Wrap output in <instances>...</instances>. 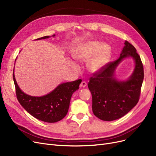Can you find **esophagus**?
<instances>
[{"instance_id": "esophagus-1", "label": "esophagus", "mask_w": 156, "mask_h": 156, "mask_svg": "<svg viewBox=\"0 0 156 156\" xmlns=\"http://www.w3.org/2000/svg\"><path fill=\"white\" fill-rule=\"evenodd\" d=\"M87 86V83L85 81H82L81 83L80 84V87L81 88H84Z\"/></svg>"}]
</instances>
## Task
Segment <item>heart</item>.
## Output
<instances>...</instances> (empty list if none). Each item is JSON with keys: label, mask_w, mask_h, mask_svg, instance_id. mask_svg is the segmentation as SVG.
<instances>
[{"label": "heart", "mask_w": 156, "mask_h": 156, "mask_svg": "<svg viewBox=\"0 0 156 156\" xmlns=\"http://www.w3.org/2000/svg\"><path fill=\"white\" fill-rule=\"evenodd\" d=\"M96 52L93 57L89 60L87 64L88 69L92 73H96L100 70L106 63L111 53L110 46L106 44H101L100 41H90L79 46L73 54L75 60L79 62H85ZM72 66L78 70L77 64L71 62Z\"/></svg>", "instance_id": "b5f03b06"}]
</instances>
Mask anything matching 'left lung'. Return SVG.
I'll return each mask as SVG.
<instances>
[{"label": "left lung", "mask_w": 156, "mask_h": 156, "mask_svg": "<svg viewBox=\"0 0 156 156\" xmlns=\"http://www.w3.org/2000/svg\"><path fill=\"white\" fill-rule=\"evenodd\" d=\"M120 56L108 62L90 78L88 87L92 97V111L98 119L112 121L120 119L138 103L144 79V68L136 50L127 41ZM131 56L135 60L133 74L126 82H119L114 77L117 66L125 58Z\"/></svg>", "instance_id": "left-lung-1"}]
</instances>
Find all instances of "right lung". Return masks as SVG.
<instances>
[{
    "instance_id": "1",
    "label": "right lung",
    "mask_w": 156,
    "mask_h": 156,
    "mask_svg": "<svg viewBox=\"0 0 156 156\" xmlns=\"http://www.w3.org/2000/svg\"><path fill=\"white\" fill-rule=\"evenodd\" d=\"M55 35H53L55 36ZM49 36L36 40L45 39ZM14 84L17 100L22 107L32 116L49 123L58 122L67 115L70 100L73 93L79 89L81 79L60 84L45 96L35 97L27 95L19 87L13 72Z\"/></svg>"
}]
</instances>
